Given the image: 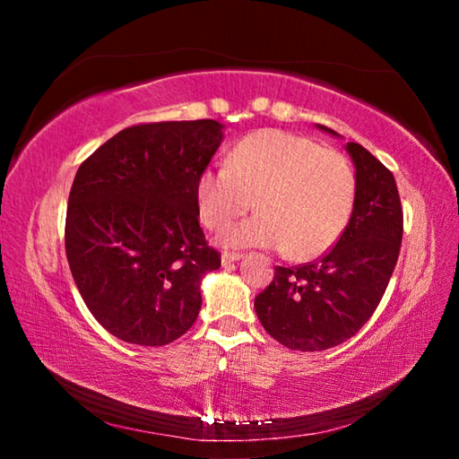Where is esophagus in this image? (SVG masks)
Instances as JSON below:
<instances>
[{
    "mask_svg": "<svg viewBox=\"0 0 459 459\" xmlns=\"http://www.w3.org/2000/svg\"><path fill=\"white\" fill-rule=\"evenodd\" d=\"M240 259H243V255L240 253H222V257H221L222 265H230V263H237Z\"/></svg>",
    "mask_w": 459,
    "mask_h": 459,
    "instance_id": "34e87169",
    "label": "esophagus"
}]
</instances>
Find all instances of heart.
Returning <instances> with one entry per match:
<instances>
[{
	"instance_id": "1",
	"label": "heart",
	"mask_w": 459,
	"mask_h": 459,
	"mask_svg": "<svg viewBox=\"0 0 459 459\" xmlns=\"http://www.w3.org/2000/svg\"><path fill=\"white\" fill-rule=\"evenodd\" d=\"M356 176L344 155L304 135L263 129L232 150L229 166L202 169L200 219L224 230L257 204L259 212L222 235L224 247L283 248L304 261L328 251L351 222Z\"/></svg>"
}]
</instances>
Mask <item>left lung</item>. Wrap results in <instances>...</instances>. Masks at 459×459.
<instances>
[{"label": "left lung", "instance_id": "8db88e82", "mask_svg": "<svg viewBox=\"0 0 459 459\" xmlns=\"http://www.w3.org/2000/svg\"><path fill=\"white\" fill-rule=\"evenodd\" d=\"M333 137L330 127L316 126ZM356 176L351 222L328 255L299 267H275L255 298L259 322L283 346L320 352L352 338L383 299L397 265L403 208L393 174L360 143H346Z\"/></svg>", "mask_w": 459, "mask_h": 459}]
</instances>
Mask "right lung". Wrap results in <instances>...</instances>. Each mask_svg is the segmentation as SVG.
Masks as SVG:
<instances>
[{"instance_id": "add662e5", "label": "right lung", "mask_w": 459, "mask_h": 459, "mask_svg": "<svg viewBox=\"0 0 459 459\" xmlns=\"http://www.w3.org/2000/svg\"><path fill=\"white\" fill-rule=\"evenodd\" d=\"M224 139L214 119L119 131L84 160L66 208V259L115 338L164 346L196 322L202 277L221 267L198 222L196 180Z\"/></svg>"}]
</instances>
